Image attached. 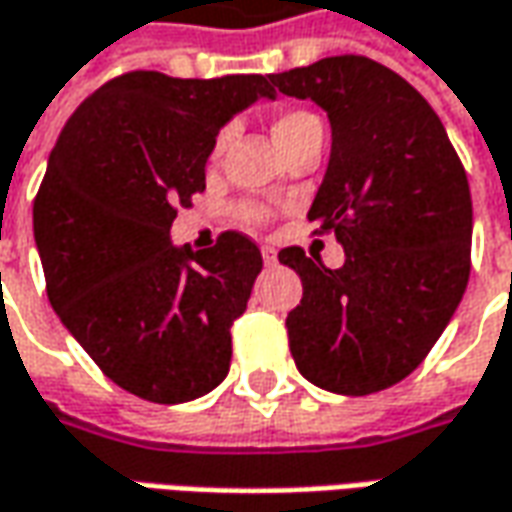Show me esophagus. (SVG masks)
<instances>
[{
    "mask_svg": "<svg viewBox=\"0 0 512 512\" xmlns=\"http://www.w3.org/2000/svg\"><path fill=\"white\" fill-rule=\"evenodd\" d=\"M260 255H263V263H266V266H277V252H274L272 246H263Z\"/></svg>",
    "mask_w": 512,
    "mask_h": 512,
    "instance_id": "esophagus-1",
    "label": "esophagus"
}]
</instances>
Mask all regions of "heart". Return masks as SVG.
I'll use <instances>...</instances> for the list:
<instances>
[{
	"mask_svg": "<svg viewBox=\"0 0 512 512\" xmlns=\"http://www.w3.org/2000/svg\"><path fill=\"white\" fill-rule=\"evenodd\" d=\"M314 127H320V121H317L314 115L303 113V110H291V113H283L274 118L272 133L274 141L280 144V150L286 152L300 135H306L309 130H314ZM240 218L249 223H260L266 221V212L257 209V206H240Z\"/></svg>",
	"mask_w": 512,
	"mask_h": 512,
	"instance_id": "obj_1",
	"label": "heart"
}]
</instances>
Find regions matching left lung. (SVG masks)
<instances>
[{
    "label": "left lung",
    "mask_w": 512,
    "mask_h": 512,
    "mask_svg": "<svg viewBox=\"0 0 512 512\" xmlns=\"http://www.w3.org/2000/svg\"><path fill=\"white\" fill-rule=\"evenodd\" d=\"M269 79L328 113L331 158L309 221L345 249L340 269L300 246L277 255L303 280L286 317L291 357L323 391L377 394L428 357L462 303L473 235L465 167L431 104L374 59L328 56Z\"/></svg>",
    "instance_id": "8db88e82"
}]
</instances>
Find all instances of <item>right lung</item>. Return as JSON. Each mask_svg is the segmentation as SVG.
Segmentation results:
<instances>
[{"instance_id": "add662e5", "label": "right lung", "mask_w": 512, "mask_h": 512, "mask_svg": "<svg viewBox=\"0 0 512 512\" xmlns=\"http://www.w3.org/2000/svg\"><path fill=\"white\" fill-rule=\"evenodd\" d=\"M269 76L172 79L133 70L64 124L33 201L50 306L98 368L135 397L178 405L229 374L232 323L263 257L240 232L175 246L178 206L206 189L215 138Z\"/></svg>"}]
</instances>
